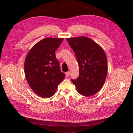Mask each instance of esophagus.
<instances>
[{
    "mask_svg": "<svg viewBox=\"0 0 133 133\" xmlns=\"http://www.w3.org/2000/svg\"><path fill=\"white\" fill-rule=\"evenodd\" d=\"M69 75H70V72L69 71H68V72H66V77H69Z\"/></svg>",
    "mask_w": 133,
    "mask_h": 133,
    "instance_id": "34e87169",
    "label": "esophagus"
}]
</instances>
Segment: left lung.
<instances>
[{
	"label": "left lung",
	"mask_w": 133,
	"mask_h": 133,
	"mask_svg": "<svg viewBox=\"0 0 133 133\" xmlns=\"http://www.w3.org/2000/svg\"><path fill=\"white\" fill-rule=\"evenodd\" d=\"M77 58L79 75L71 79L77 91L89 97L102 87L107 74L106 54L99 45L86 36L66 38Z\"/></svg>",
	"instance_id": "1"
}]
</instances>
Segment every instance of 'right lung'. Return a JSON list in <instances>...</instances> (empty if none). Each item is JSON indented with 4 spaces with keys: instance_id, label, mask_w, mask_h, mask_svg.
Listing matches in <instances>:
<instances>
[{
    "instance_id": "add662e5",
    "label": "right lung",
    "mask_w": 133,
    "mask_h": 133,
    "mask_svg": "<svg viewBox=\"0 0 133 133\" xmlns=\"http://www.w3.org/2000/svg\"><path fill=\"white\" fill-rule=\"evenodd\" d=\"M63 38H46L38 42L28 52L24 62V74L28 83L36 94L47 98L54 95L64 79L55 51Z\"/></svg>"
}]
</instances>
